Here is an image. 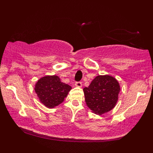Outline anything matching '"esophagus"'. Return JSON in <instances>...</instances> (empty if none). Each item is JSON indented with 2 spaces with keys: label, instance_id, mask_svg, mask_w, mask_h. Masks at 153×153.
I'll return each instance as SVG.
<instances>
[{
  "label": "esophagus",
  "instance_id": "1",
  "mask_svg": "<svg viewBox=\"0 0 153 153\" xmlns=\"http://www.w3.org/2000/svg\"><path fill=\"white\" fill-rule=\"evenodd\" d=\"M75 85L77 87H81L82 86V82H81V81H76L75 83Z\"/></svg>",
  "mask_w": 153,
  "mask_h": 153
}]
</instances>
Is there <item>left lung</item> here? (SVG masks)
Wrapping results in <instances>:
<instances>
[{"label":"left lung","mask_w":153,"mask_h":153,"mask_svg":"<svg viewBox=\"0 0 153 153\" xmlns=\"http://www.w3.org/2000/svg\"><path fill=\"white\" fill-rule=\"evenodd\" d=\"M118 81L108 75L96 76L83 88L87 106L96 114L109 111L116 106L120 92Z\"/></svg>","instance_id":"left-lung-1"}]
</instances>
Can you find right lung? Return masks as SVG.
I'll use <instances>...</instances> for the list:
<instances>
[{
    "mask_svg": "<svg viewBox=\"0 0 153 153\" xmlns=\"http://www.w3.org/2000/svg\"><path fill=\"white\" fill-rule=\"evenodd\" d=\"M72 87L62 83L58 76H46L39 79L35 91L39 100L48 108H53L64 101Z\"/></svg>",
    "mask_w": 153,
    "mask_h": 153,
    "instance_id": "add662e5",
    "label": "right lung"
}]
</instances>
